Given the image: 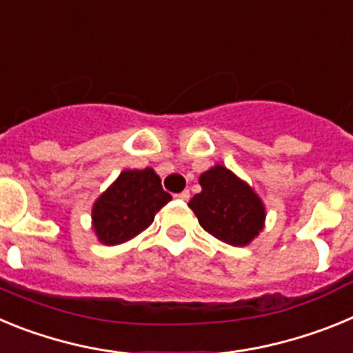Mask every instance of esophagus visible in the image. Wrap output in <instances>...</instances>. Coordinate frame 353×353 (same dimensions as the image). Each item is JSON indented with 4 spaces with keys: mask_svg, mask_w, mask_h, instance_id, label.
I'll list each match as a JSON object with an SVG mask.
<instances>
[{
    "mask_svg": "<svg viewBox=\"0 0 353 353\" xmlns=\"http://www.w3.org/2000/svg\"><path fill=\"white\" fill-rule=\"evenodd\" d=\"M174 198L182 199V201H187V199L191 198V192H189V191H182V192H179V194H174Z\"/></svg>",
    "mask_w": 353,
    "mask_h": 353,
    "instance_id": "1",
    "label": "esophagus"
}]
</instances>
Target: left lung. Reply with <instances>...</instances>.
Returning a JSON list of instances; mask_svg holds the SVG:
<instances>
[{"instance_id":"8db88e82","label":"left lung","mask_w":353,"mask_h":353,"mask_svg":"<svg viewBox=\"0 0 353 353\" xmlns=\"http://www.w3.org/2000/svg\"><path fill=\"white\" fill-rule=\"evenodd\" d=\"M201 192L189 201L205 232L224 244L244 248L265 228L267 210L256 191L223 164L199 174Z\"/></svg>"}]
</instances>
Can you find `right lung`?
Returning <instances> with one entry per match:
<instances>
[{"instance_id":"obj_1","label":"right lung","mask_w":353,"mask_h":353,"mask_svg":"<svg viewBox=\"0 0 353 353\" xmlns=\"http://www.w3.org/2000/svg\"><path fill=\"white\" fill-rule=\"evenodd\" d=\"M171 199L152 168L123 170L95 199L92 228L104 245H118L145 232L155 214Z\"/></svg>"}]
</instances>
